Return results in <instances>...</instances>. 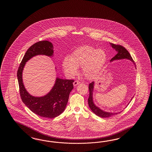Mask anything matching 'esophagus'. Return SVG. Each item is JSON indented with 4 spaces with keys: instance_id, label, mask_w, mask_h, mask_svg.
<instances>
[{
    "instance_id": "obj_1",
    "label": "esophagus",
    "mask_w": 152,
    "mask_h": 152,
    "mask_svg": "<svg viewBox=\"0 0 152 152\" xmlns=\"http://www.w3.org/2000/svg\"><path fill=\"white\" fill-rule=\"evenodd\" d=\"M80 84V83L79 82V81H78L77 80H75L74 81V83H73V85L75 86H76L77 85H79V84Z\"/></svg>"
}]
</instances>
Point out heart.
Listing matches in <instances>:
<instances>
[{
    "label": "heart",
    "instance_id": "obj_1",
    "mask_svg": "<svg viewBox=\"0 0 152 152\" xmlns=\"http://www.w3.org/2000/svg\"><path fill=\"white\" fill-rule=\"evenodd\" d=\"M106 61L107 54L103 50L85 45L75 50L71 58L66 57L62 67L66 74L71 77L77 74V67H82L84 76L92 79L99 73Z\"/></svg>",
    "mask_w": 152,
    "mask_h": 152
}]
</instances>
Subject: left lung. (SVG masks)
Returning <instances> with one entry per match:
<instances>
[{
  "mask_svg": "<svg viewBox=\"0 0 152 152\" xmlns=\"http://www.w3.org/2000/svg\"><path fill=\"white\" fill-rule=\"evenodd\" d=\"M110 45L111 47L116 50V51L117 52L116 55H115L113 58H111L110 61L112 62L114 60H121V59H124V58H126L128 60H130L132 62V63L135 64L134 60H132V58L130 54H129V52L124 47L121 45H116L113 43H110ZM135 68H136L135 67ZM94 82H92L91 83L89 84V92H90V94H89V97L88 99V106L90 107L91 110L94 113H95L98 116L102 117V118H107V117H110L112 116L116 115L118 113H120L121 112L119 113H108L107 111H104V110L100 109L99 107H97L94 104V100H93V92H94ZM132 98L131 99L130 102L132 100ZM129 102V104L130 103Z\"/></svg>",
  "mask_w": 152,
  "mask_h": 152,
  "instance_id": "8db88e82",
  "label": "left lung"
}]
</instances>
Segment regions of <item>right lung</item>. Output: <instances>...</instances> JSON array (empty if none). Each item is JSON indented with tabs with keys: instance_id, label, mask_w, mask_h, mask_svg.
<instances>
[{
	"instance_id": "right-lung-1",
	"label": "right lung",
	"mask_w": 152,
	"mask_h": 152,
	"mask_svg": "<svg viewBox=\"0 0 152 152\" xmlns=\"http://www.w3.org/2000/svg\"><path fill=\"white\" fill-rule=\"evenodd\" d=\"M54 47L48 41L36 42L26 53L17 71L20 96L23 103L34 113L39 116L53 118L58 116L65 110L69 94L73 88V80L56 77L55 84L48 94L43 97L32 96L26 90L23 84L22 73L26 62L32 57L39 55L52 56Z\"/></svg>"
}]
</instances>
